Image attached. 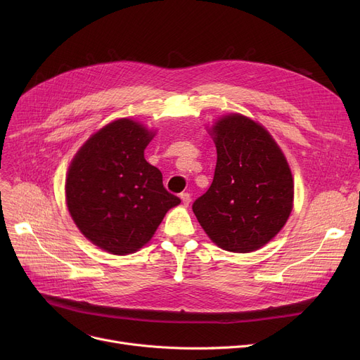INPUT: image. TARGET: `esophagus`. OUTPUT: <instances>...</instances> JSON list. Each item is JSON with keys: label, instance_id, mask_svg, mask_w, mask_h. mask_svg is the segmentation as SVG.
<instances>
[{"label": "esophagus", "instance_id": "esophagus-1", "mask_svg": "<svg viewBox=\"0 0 360 360\" xmlns=\"http://www.w3.org/2000/svg\"><path fill=\"white\" fill-rule=\"evenodd\" d=\"M179 197H181V200H182L184 205H188V204H190V201H191V195H190V194H188V193H182Z\"/></svg>", "mask_w": 360, "mask_h": 360}]
</instances>
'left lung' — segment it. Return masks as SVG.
<instances>
[{"label": "left lung", "mask_w": 360, "mask_h": 360, "mask_svg": "<svg viewBox=\"0 0 360 360\" xmlns=\"http://www.w3.org/2000/svg\"><path fill=\"white\" fill-rule=\"evenodd\" d=\"M214 178L193 204L201 228L224 251L251 252L270 242L293 209V178L270 132L231 113L212 128Z\"/></svg>", "instance_id": "1"}]
</instances>
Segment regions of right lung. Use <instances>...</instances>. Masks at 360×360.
<instances>
[{
	"label": "right lung",
	"instance_id": "add662e5",
	"mask_svg": "<svg viewBox=\"0 0 360 360\" xmlns=\"http://www.w3.org/2000/svg\"><path fill=\"white\" fill-rule=\"evenodd\" d=\"M153 137L140 122L121 118L93 134L70 165L68 212L80 232L106 252L139 251L181 202L165 190L160 170L144 159Z\"/></svg>",
	"mask_w": 360,
	"mask_h": 360
}]
</instances>
